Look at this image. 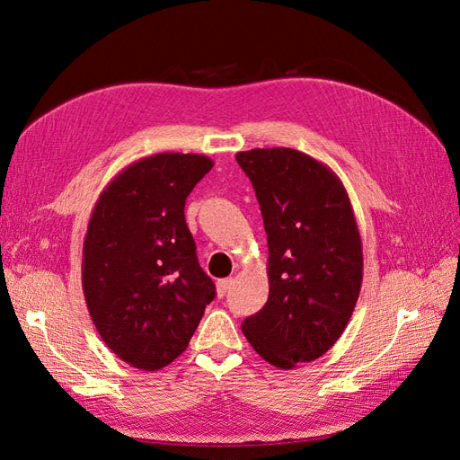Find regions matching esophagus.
I'll use <instances>...</instances> for the list:
<instances>
[{"label": "esophagus", "instance_id": "obj_1", "mask_svg": "<svg viewBox=\"0 0 460 460\" xmlns=\"http://www.w3.org/2000/svg\"><path fill=\"white\" fill-rule=\"evenodd\" d=\"M233 284V279H221L216 282V292H217V297H224L226 292L229 290V286Z\"/></svg>", "mask_w": 460, "mask_h": 460}]
</instances>
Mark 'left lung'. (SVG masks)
Instances as JSON below:
<instances>
[{
    "label": "left lung",
    "instance_id": "8db88e82",
    "mask_svg": "<svg viewBox=\"0 0 460 460\" xmlns=\"http://www.w3.org/2000/svg\"><path fill=\"white\" fill-rule=\"evenodd\" d=\"M267 233L269 299L243 322L263 360L280 369L313 362L345 332L362 286V241L343 181L290 147L236 153Z\"/></svg>",
    "mask_w": 460,
    "mask_h": 460
}]
</instances>
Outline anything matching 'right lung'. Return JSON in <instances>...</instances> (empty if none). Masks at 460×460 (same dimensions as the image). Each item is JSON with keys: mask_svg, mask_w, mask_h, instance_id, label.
I'll list each match as a JSON object with an SVG mask.
<instances>
[{"mask_svg": "<svg viewBox=\"0 0 460 460\" xmlns=\"http://www.w3.org/2000/svg\"><path fill=\"white\" fill-rule=\"evenodd\" d=\"M212 166L195 153H155L121 170L93 208L83 294L102 341L132 367L174 362L216 296L183 214Z\"/></svg>", "mask_w": 460, "mask_h": 460, "instance_id": "add662e5", "label": "right lung"}]
</instances>
